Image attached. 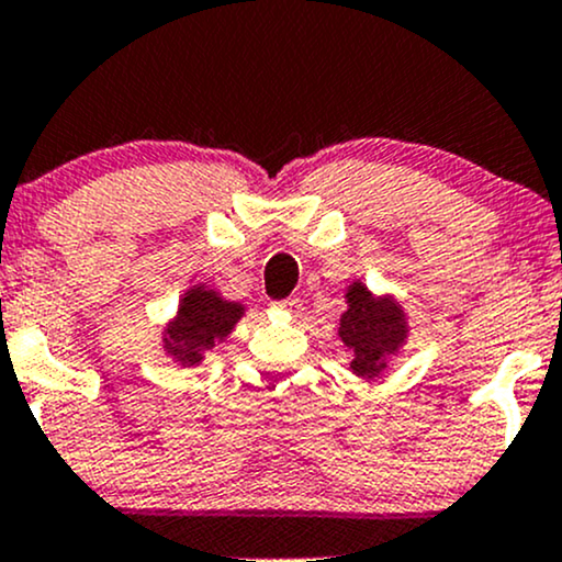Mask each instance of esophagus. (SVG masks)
I'll return each instance as SVG.
<instances>
[{"label":"esophagus","instance_id":"34e87169","mask_svg":"<svg viewBox=\"0 0 562 562\" xmlns=\"http://www.w3.org/2000/svg\"><path fill=\"white\" fill-rule=\"evenodd\" d=\"M279 307H283V311H289V313H300V307H303V300H300V297H286V300H281Z\"/></svg>","mask_w":562,"mask_h":562}]
</instances>
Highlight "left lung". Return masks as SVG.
<instances>
[{"label": "left lung", "instance_id": "1", "mask_svg": "<svg viewBox=\"0 0 562 562\" xmlns=\"http://www.w3.org/2000/svg\"><path fill=\"white\" fill-rule=\"evenodd\" d=\"M348 311L340 318V337L353 351L351 370L356 375L375 378L385 367V356L400 351L407 337L400 305L375 300L367 286L353 283L348 289Z\"/></svg>", "mask_w": 562, "mask_h": 562}]
</instances>
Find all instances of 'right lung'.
I'll return each instance as SVG.
<instances>
[{
    "label": "right lung",
    "mask_w": 562,
    "mask_h": 562,
    "mask_svg": "<svg viewBox=\"0 0 562 562\" xmlns=\"http://www.w3.org/2000/svg\"><path fill=\"white\" fill-rule=\"evenodd\" d=\"M240 313H244V307L238 303H227L216 292H209L203 286L190 289L179 305L177 318L168 324L166 337H162L166 351L182 364H198L203 359V351H209L216 340L231 335Z\"/></svg>",
    "instance_id": "obj_1"
}]
</instances>
